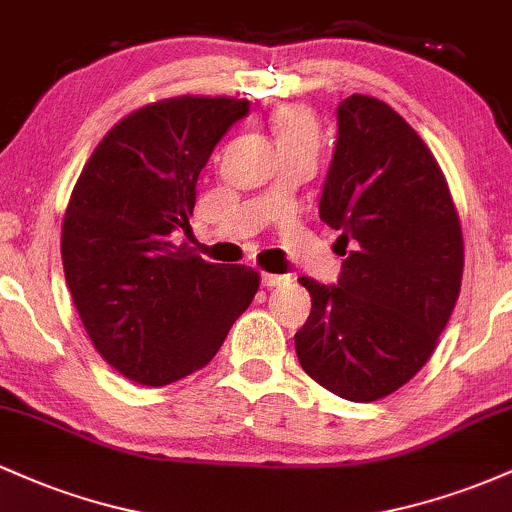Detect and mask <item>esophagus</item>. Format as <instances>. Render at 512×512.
I'll return each instance as SVG.
<instances>
[{
    "label": "esophagus",
    "mask_w": 512,
    "mask_h": 512,
    "mask_svg": "<svg viewBox=\"0 0 512 512\" xmlns=\"http://www.w3.org/2000/svg\"><path fill=\"white\" fill-rule=\"evenodd\" d=\"M260 281H262V286H267V289H274V286L286 284V281H289V276H284V274H262Z\"/></svg>",
    "instance_id": "1"
}]
</instances>
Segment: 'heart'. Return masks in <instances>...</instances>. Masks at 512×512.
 I'll return each mask as SVG.
<instances>
[{"mask_svg":"<svg viewBox=\"0 0 512 512\" xmlns=\"http://www.w3.org/2000/svg\"><path fill=\"white\" fill-rule=\"evenodd\" d=\"M272 132L279 149L317 146V122L303 105H281L272 115Z\"/></svg>","mask_w":512,"mask_h":512,"instance_id":"heart-1","label":"heart"}]
</instances>
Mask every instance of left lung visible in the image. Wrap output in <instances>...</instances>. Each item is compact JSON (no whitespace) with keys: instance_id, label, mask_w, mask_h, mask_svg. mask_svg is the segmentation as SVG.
<instances>
[{"instance_id":"8db88e82","label":"left lung","mask_w":512,"mask_h":512,"mask_svg":"<svg viewBox=\"0 0 512 512\" xmlns=\"http://www.w3.org/2000/svg\"><path fill=\"white\" fill-rule=\"evenodd\" d=\"M320 219L342 231L346 260L337 284L301 276L313 308L296 332L298 361L334 395L375 402L431 358L464 267L460 219L436 158L378 98L354 93L339 103Z\"/></svg>"}]
</instances>
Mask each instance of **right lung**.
I'll use <instances>...</instances> for the list:
<instances>
[{"instance_id":"1","label":"right lung","mask_w":512,"mask_h":512,"mask_svg":"<svg viewBox=\"0 0 512 512\" xmlns=\"http://www.w3.org/2000/svg\"><path fill=\"white\" fill-rule=\"evenodd\" d=\"M250 113L238 98L182 96L127 115L81 170L62 223V264L88 337L117 373L161 387L207 366L260 276L185 245L211 151Z\"/></svg>"}]
</instances>
